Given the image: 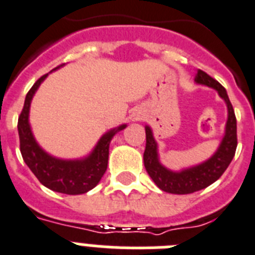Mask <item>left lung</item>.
<instances>
[{"label": "left lung", "instance_id": "8db88e82", "mask_svg": "<svg viewBox=\"0 0 255 255\" xmlns=\"http://www.w3.org/2000/svg\"><path fill=\"white\" fill-rule=\"evenodd\" d=\"M198 84H204L214 88L218 91L219 96L223 98L228 108V121L226 126V134H224L219 149L215 151L210 159L204 163L198 164L196 167L187 168L180 172H172L163 167L158 160L157 142L154 140L151 129L145 127L146 132V146L144 151V164L149 176L157 184L159 189L174 194H188L197 190L209 187L214 181H217L227 167L230 166L231 160L235 157L237 147V124L235 111L231 104L226 89L219 81L213 79L202 70H198L196 76Z\"/></svg>", "mask_w": 255, "mask_h": 255}]
</instances>
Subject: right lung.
Masks as SVG:
<instances>
[{
	"instance_id": "right-lung-1",
	"label": "right lung",
	"mask_w": 255,
	"mask_h": 255,
	"mask_svg": "<svg viewBox=\"0 0 255 255\" xmlns=\"http://www.w3.org/2000/svg\"><path fill=\"white\" fill-rule=\"evenodd\" d=\"M46 76L48 74L38 79L25 96L24 106L18 119L20 153L25 164L42 185L59 193L83 194L93 189L104 176L108 168L109 145L111 138L117 132L124 129L126 124L105 133L96 145L95 150L84 159L63 160L49 155L37 145L28 123L31 100Z\"/></svg>"
}]
</instances>
